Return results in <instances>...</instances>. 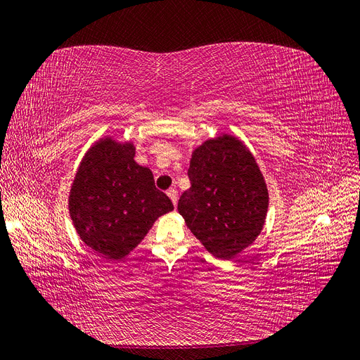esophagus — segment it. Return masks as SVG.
<instances>
[{
	"mask_svg": "<svg viewBox=\"0 0 360 360\" xmlns=\"http://www.w3.org/2000/svg\"><path fill=\"white\" fill-rule=\"evenodd\" d=\"M167 195L170 197L172 203L176 206V203H178V191L175 188H170V190H167Z\"/></svg>",
	"mask_w": 360,
	"mask_h": 360,
	"instance_id": "esophagus-1",
	"label": "esophagus"
}]
</instances>
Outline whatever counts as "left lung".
<instances>
[{
    "label": "left lung",
    "instance_id": "1",
    "mask_svg": "<svg viewBox=\"0 0 360 360\" xmlns=\"http://www.w3.org/2000/svg\"><path fill=\"white\" fill-rule=\"evenodd\" d=\"M178 210L191 233L218 258L229 259L255 242L269 209V191L254 155L222 135L194 150Z\"/></svg>",
    "mask_w": 360,
    "mask_h": 360
}]
</instances>
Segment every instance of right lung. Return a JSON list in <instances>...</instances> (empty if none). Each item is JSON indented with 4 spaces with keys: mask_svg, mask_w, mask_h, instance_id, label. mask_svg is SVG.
<instances>
[{
    "mask_svg": "<svg viewBox=\"0 0 360 360\" xmlns=\"http://www.w3.org/2000/svg\"><path fill=\"white\" fill-rule=\"evenodd\" d=\"M133 157V143L98 141L82 160L70 193L79 238L111 261L129 255L154 221L173 210L170 198L155 188L153 172Z\"/></svg>",
    "mask_w": 360,
    "mask_h": 360,
    "instance_id": "add662e5",
    "label": "right lung"
}]
</instances>
